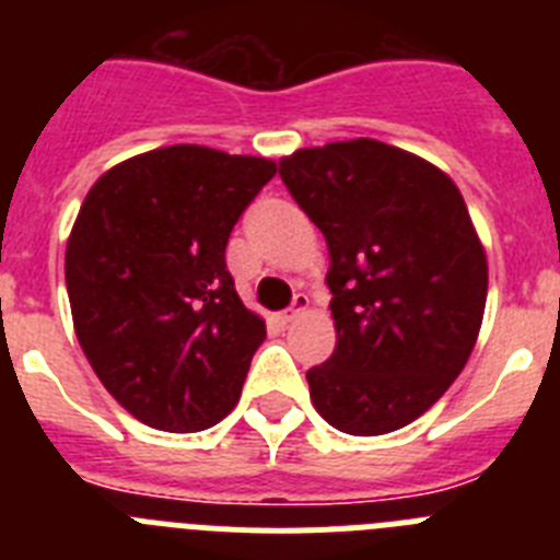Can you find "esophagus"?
Masks as SVG:
<instances>
[{
	"label": "esophagus",
	"instance_id": "obj_1",
	"mask_svg": "<svg viewBox=\"0 0 560 560\" xmlns=\"http://www.w3.org/2000/svg\"><path fill=\"white\" fill-rule=\"evenodd\" d=\"M305 308H308V294H294V303H291V308L283 314V323L291 325Z\"/></svg>",
	"mask_w": 560,
	"mask_h": 560
}]
</instances>
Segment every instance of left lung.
<instances>
[{
	"mask_svg": "<svg viewBox=\"0 0 560 560\" xmlns=\"http://www.w3.org/2000/svg\"><path fill=\"white\" fill-rule=\"evenodd\" d=\"M280 179L330 252V359L305 373L316 412L373 438L407 427L463 373L488 260L457 185L378 140L300 148Z\"/></svg>",
	"mask_w": 560,
	"mask_h": 560,
	"instance_id": "left-lung-1",
	"label": "left lung"
}]
</instances>
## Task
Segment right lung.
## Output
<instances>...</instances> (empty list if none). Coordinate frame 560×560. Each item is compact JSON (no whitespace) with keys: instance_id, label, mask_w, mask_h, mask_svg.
<instances>
[{"instance_id":"add662e5","label":"right lung","mask_w":560,"mask_h":560,"mask_svg":"<svg viewBox=\"0 0 560 560\" xmlns=\"http://www.w3.org/2000/svg\"><path fill=\"white\" fill-rule=\"evenodd\" d=\"M275 173L264 156L167 145L86 192L67 241L72 323L103 387L145 427L201 432L241 398L266 323L224 252Z\"/></svg>"}]
</instances>
